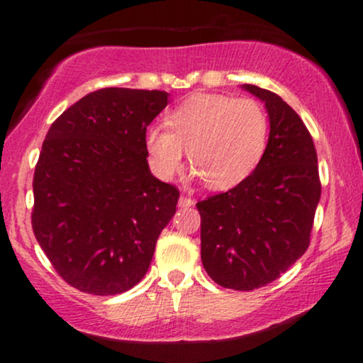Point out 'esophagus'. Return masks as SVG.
<instances>
[{
	"label": "esophagus",
	"mask_w": 363,
	"mask_h": 363,
	"mask_svg": "<svg viewBox=\"0 0 363 363\" xmlns=\"http://www.w3.org/2000/svg\"><path fill=\"white\" fill-rule=\"evenodd\" d=\"M193 205H194V199L189 198V196H181V198H179V206L181 208H189Z\"/></svg>",
	"instance_id": "1"
}]
</instances>
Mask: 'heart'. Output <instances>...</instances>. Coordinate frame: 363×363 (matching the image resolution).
<instances>
[{"instance_id":"obj_1","label":"heart","mask_w":363,"mask_h":363,"mask_svg":"<svg viewBox=\"0 0 363 363\" xmlns=\"http://www.w3.org/2000/svg\"><path fill=\"white\" fill-rule=\"evenodd\" d=\"M167 128L147 133V147L162 177L189 164L208 186L228 189L257 167L268 145L264 107L251 97L196 94L169 114Z\"/></svg>"}]
</instances>
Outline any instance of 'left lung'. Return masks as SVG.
<instances>
[{
    "label": "left lung",
    "instance_id": "1",
    "mask_svg": "<svg viewBox=\"0 0 363 363\" xmlns=\"http://www.w3.org/2000/svg\"><path fill=\"white\" fill-rule=\"evenodd\" d=\"M244 89L268 111L264 155L235 187L196 203L208 277L239 291L274 281L307 251L320 198L318 153L301 116L273 91Z\"/></svg>",
    "mask_w": 363,
    "mask_h": 363
}]
</instances>
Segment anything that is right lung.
<instances>
[{"label": "right lung", "instance_id": "add662e5", "mask_svg": "<svg viewBox=\"0 0 363 363\" xmlns=\"http://www.w3.org/2000/svg\"><path fill=\"white\" fill-rule=\"evenodd\" d=\"M167 91L102 89L49 128L34 172L32 230L56 273L91 295L123 294L152 262L179 189L148 169L147 128Z\"/></svg>", "mask_w": 363, "mask_h": 363}]
</instances>
